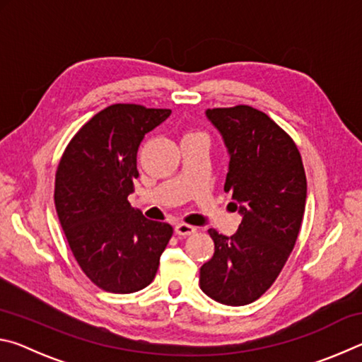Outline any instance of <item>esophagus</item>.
<instances>
[{"mask_svg": "<svg viewBox=\"0 0 362 362\" xmlns=\"http://www.w3.org/2000/svg\"><path fill=\"white\" fill-rule=\"evenodd\" d=\"M175 233L179 236H189V235H194L196 228L192 225H187V223H177L175 225Z\"/></svg>", "mask_w": 362, "mask_h": 362, "instance_id": "1", "label": "esophagus"}]
</instances>
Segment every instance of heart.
<instances>
[{
    "instance_id": "b5f03b06",
    "label": "heart",
    "mask_w": 362,
    "mask_h": 362,
    "mask_svg": "<svg viewBox=\"0 0 362 362\" xmlns=\"http://www.w3.org/2000/svg\"><path fill=\"white\" fill-rule=\"evenodd\" d=\"M188 136H189V134H188Z\"/></svg>"
}]
</instances>
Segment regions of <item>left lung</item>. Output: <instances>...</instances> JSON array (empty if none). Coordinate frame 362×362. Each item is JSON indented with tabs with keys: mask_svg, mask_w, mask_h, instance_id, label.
<instances>
[{
	"mask_svg": "<svg viewBox=\"0 0 362 362\" xmlns=\"http://www.w3.org/2000/svg\"><path fill=\"white\" fill-rule=\"evenodd\" d=\"M230 155L225 192L243 216L233 236L214 228V255L199 269V286L218 303L241 306L262 297L296 246L306 201L302 156L287 132L249 105L209 108Z\"/></svg>",
	"mask_w": 362,
	"mask_h": 362,
	"instance_id": "obj_1",
	"label": "left lung"
}]
</instances>
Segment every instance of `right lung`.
<instances>
[{
  "label": "right lung",
  "mask_w": 362,
  "mask_h": 362,
  "mask_svg": "<svg viewBox=\"0 0 362 362\" xmlns=\"http://www.w3.org/2000/svg\"><path fill=\"white\" fill-rule=\"evenodd\" d=\"M169 115L115 103L86 122L60 158L54 189L60 225L86 276L107 292L148 286L173 236L169 223L145 218L127 201L140 142Z\"/></svg>",
  "instance_id": "1"
}]
</instances>
